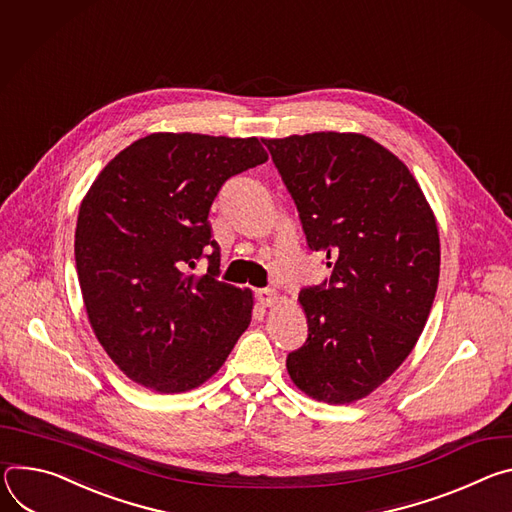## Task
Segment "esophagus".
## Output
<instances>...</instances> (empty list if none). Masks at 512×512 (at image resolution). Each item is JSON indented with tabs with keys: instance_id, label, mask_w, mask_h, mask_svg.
Instances as JSON below:
<instances>
[{
	"instance_id": "esophagus-1",
	"label": "esophagus",
	"mask_w": 512,
	"mask_h": 512,
	"mask_svg": "<svg viewBox=\"0 0 512 512\" xmlns=\"http://www.w3.org/2000/svg\"><path fill=\"white\" fill-rule=\"evenodd\" d=\"M256 299L260 301V305L270 307V305L276 303V293H274V289H258L256 291Z\"/></svg>"
}]
</instances>
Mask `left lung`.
<instances>
[{
	"mask_svg": "<svg viewBox=\"0 0 512 512\" xmlns=\"http://www.w3.org/2000/svg\"><path fill=\"white\" fill-rule=\"evenodd\" d=\"M329 276L305 287L293 382L329 405L378 388L415 348L439 280V234L409 168L362 134L262 140Z\"/></svg>",
	"mask_w": 512,
	"mask_h": 512,
	"instance_id": "1",
	"label": "left lung"
}]
</instances>
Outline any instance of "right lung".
<instances>
[{"label":"right lung","mask_w":512,"mask_h":512,"mask_svg":"<svg viewBox=\"0 0 512 512\" xmlns=\"http://www.w3.org/2000/svg\"><path fill=\"white\" fill-rule=\"evenodd\" d=\"M268 160L258 138L150 134L85 195L75 264L89 323L134 382L185 392L211 378L252 319V293L221 282L209 209L223 183ZM205 257L208 274L190 268Z\"/></svg>","instance_id":"obj_1"}]
</instances>
